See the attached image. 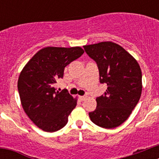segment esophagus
<instances>
[{"mask_svg":"<svg viewBox=\"0 0 159 159\" xmlns=\"http://www.w3.org/2000/svg\"><path fill=\"white\" fill-rule=\"evenodd\" d=\"M87 97H88V95H80V96H79V98H80V100H84V99H86Z\"/></svg>","mask_w":159,"mask_h":159,"instance_id":"34e87169","label":"esophagus"}]
</instances>
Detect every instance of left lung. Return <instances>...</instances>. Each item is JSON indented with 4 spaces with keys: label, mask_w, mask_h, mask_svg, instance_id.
I'll return each mask as SVG.
<instances>
[{
    "label": "left lung",
    "mask_w": 159,
    "mask_h": 159,
    "mask_svg": "<svg viewBox=\"0 0 159 159\" xmlns=\"http://www.w3.org/2000/svg\"><path fill=\"white\" fill-rule=\"evenodd\" d=\"M84 48L98 65L100 83L107 85L104 95L96 98V108L89 113L90 119L103 128L119 127L128 119L141 97L139 64L123 47L111 41Z\"/></svg>",
    "instance_id": "8db88e82"
}]
</instances>
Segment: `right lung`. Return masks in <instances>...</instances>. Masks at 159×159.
I'll return each mask as SVG.
<instances>
[{"label": "right lung", "instance_id": "1", "mask_svg": "<svg viewBox=\"0 0 159 159\" xmlns=\"http://www.w3.org/2000/svg\"><path fill=\"white\" fill-rule=\"evenodd\" d=\"M80 47H46L40 49L24 67L17 82L22 107L39 128L59 130L67 124L77 103L67 90L57 91L58 80L67 65L84 54Z\"/></svg>", "mask_w": 159, "mask_h": 159}]
</instances>
